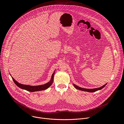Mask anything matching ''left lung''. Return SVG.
<instances>
[{"instance_id": "left-lung-1", "label": "left lung", "mask_w": 124, "mask_h": 124, "mask_svg": "<svg viewBox=\"0 0 124 124\" xmlns=\"http://www.w3.org/2000/svg\"><path fill=\"white\" fill-rule=\"evenodd\" d=\"M107 84V83H106L104 85L101 86V87H99V88H94V89H86V88H83L80 87L76 85L75 84H73V85L74 86V87L76 88L77 89H78V90H81V91H83L88 92H96L97 91L101 90V89H102L103 87H104Z\"/></svg>"}]
</instances>
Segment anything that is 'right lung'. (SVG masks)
Wrapping results in <instances>:
<instances>
[{
	"instance_id": "add662e5",
	"label": "right lung",
	"mask_w": 124,
	"mask_h": 124,
	"mask_svg": "<svg viewBox=\"0 0 124 124\" xmlns=\"http://www.w3.org/2000/svg\"><path fill=\"white\" fill-rule=\"evenodd\" d=\"M54 73H55V70L54 72V73L52 74V75L51 76V79L49 82H48L47 83H46L45 84H43V85H37V86H31V85H25V84L20 83L17 81H16L11 76L10 74V75L11 76L14 83L17 85V86H18L19 87L21 88V89L29 91V92H35V91H39L44 90L47 89L48 87H49L51 86V85L52 84L53 81H54Z\"/></svg>"
}]
</instances>
